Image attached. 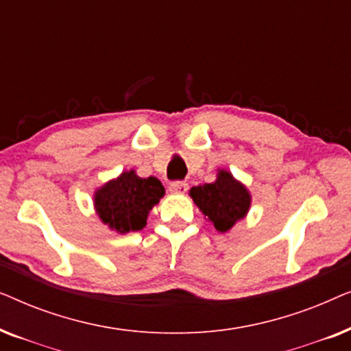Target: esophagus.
<instances>
[{
    "label": "esophagus",
    "mask_w": 351,
    "mask_h": 351,
    "mask_svg": "<svg viewBox=\"0 0 351 351\" xmlns=\"http://www.w3.org/2000/svg\"><path fill=\"white\" fill-rule=\"evenodd\" d=\"M186 190H189V184L182 180H176L169 185V191L174 195H184L186 193Z\"/></svg>",
    "instance_id": "obj_1"
}]
</instances>
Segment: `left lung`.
Here are the masks:
<instances>
[{
    "label": "left lung",
    "instance_id": "1",
    "mask_svg": "<svg viewBox=\"0 0 351 351\" xmlns=\"http://www.w3.org/2000/svg\"><path fill=\"white\" fill-rule=\"evenodd\" d=\"M190 196L220 233L228 232L238 220L244 219L251 206L246 186L223 169L219 171L217 180L213 184L193 186Z\"/></svg>",
    "mask_w": 351,
    "mask_h": 351
}]
</instances>
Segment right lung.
Listing matches in <instances>:
<instances>
[{
    "label": "right lung",
    "instance_id": "obj_1",
    "mask_svg": "<svg viewBox=\"0 0 351 351\" xmlns=\"http://www.w3.org/2000/svg\"><path fill=\"white\" fill-rule=\"evenodd\" d=\"M165 195V186L156 177L142 179L134 171L123 172L94 195V206L100 220L118 233L142 230L152 208Z\"/></svg>",
    "mask_w": 351,
    "mask_h": 351
}]
</instances>
